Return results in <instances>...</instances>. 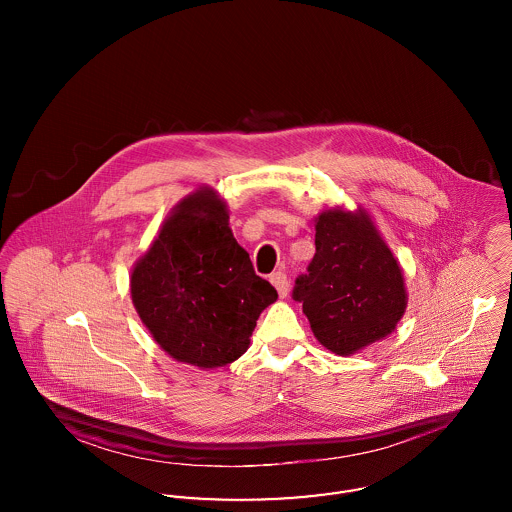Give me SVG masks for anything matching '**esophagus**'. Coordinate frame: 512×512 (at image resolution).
Here are the masks:
<instances>
[{
    "label": "esophagus",
    "mask_w": 512,
    "mask_h": 512,
    "mask_svg": "<svg viewBox=\"0 0 512 512\" xmlns=\"http://www.w3.org/2000/svg\"><path fill=\"white\" fill-rule=\"evenodd\" d=\"M270 282H272V286L278 290L280 297H286V295H288V288H290V284H288V276H286V272H282V270L272 272V274H270Z\"/></svg>",
    "instance_id": "esophagus-1"
}]
</instances>
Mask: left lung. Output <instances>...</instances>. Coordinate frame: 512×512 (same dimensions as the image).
Returning a JSON list of instances; mask_svg holds the SVG:
<instances>
[{
    "label": "left lung",
    "instance_id": "left-lung-1",
    "mask_svg": "<svg viewBox=\"0 0 512 512\" xmlns=\"http://www.w3.org/2000/svg\"><path fill=\"white\" fill-rule=\"evenodd\" d=\"M315 228L317 253L295 278L292 297L326 349L351 355L386 338L403 317V274L363 211H324Z\"/></svg>",
    "mask_w": 512,
    "mask_h": 512
}]
</instances>
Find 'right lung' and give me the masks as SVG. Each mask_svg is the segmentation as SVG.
Segmentation results:
<instances>
[{
  "label": "right lung",
  "mask_w": 512,
  "mask_h": 512,
  "mask_svg": "<svg viewBox=\"0 0 512 512\" xmlns=\"http://www.w3.org/2000/svg\"><path fill=\"white\" fill-rule=\"evenodd\" d=\"M134 307L172 359L217 368L242 357L278 293L257 276L213 190L186 197L130 278Z\"/></svg>",
  "instance_id": "add662e5"
}]
</instances>
